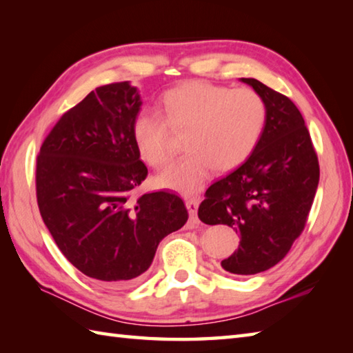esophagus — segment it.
Listing matches in <instances>:
<instances>
[{
    "mask_svg": "<svg viewBox=\"0 0 353 353\" xmlns=\"http://www.w3.org/2000/svg\"><path fill=\"white\" fill-rule=\"evenodd\" d=\"M200 205V199L199 197H190L186 199V208H188V212L191 215V220L194 224H199L200 220L197 219V209Z\"/></svg>",
    "mask_w": 353,
    "mask_h": 353,
    "instance_id": "obj_1",
    "label": "esophagus"
}]
</instances>
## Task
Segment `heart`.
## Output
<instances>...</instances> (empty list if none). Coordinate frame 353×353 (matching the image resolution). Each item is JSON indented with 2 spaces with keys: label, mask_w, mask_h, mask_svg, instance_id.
<instances>
[{
  "label": "heart",
  "mask_w": 353,
  "mask_h": 353,
  "mask_svg": "<svg viewBox=\"0 0 353 353\" xmlns=\"http://www.w3.org/2000/svg\"><path fill=\"white\" fill-rule=\"evenodd\" d=\"M163 119L142 112L133 123V139L142 159L163 168L174 148L171 134L183 133L186 153L157 177L162 188L191 194L199 191L212 168H236L256 150L264 134L268 106L250 88L188 81L171 89L162 100Z\"/></svg>",
  "instance_id": "obj_1"
}]
</instances>
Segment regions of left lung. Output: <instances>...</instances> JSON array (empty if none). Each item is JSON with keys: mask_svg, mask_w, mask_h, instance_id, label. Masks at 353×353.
<instances>
[{"mask_svg": "<svg viewBox=\"0 0 353 353\" xmlns=\"http://www.w3.org/2000/svg\"><path fill=\"white\" fill-rule=\"evenodd\" d=\"M241 80L267 101L265 130L249 159L206 190L199 219L228 224L239 235L238 249L221 261L226 272L256 274L281 262L301 236L320 167L296 104L256 79Z\"/></svg>", "mask_w": 353, "mask_h": 353, "instance_id": "8db88e82", "label": "left lung"}]
</instances>
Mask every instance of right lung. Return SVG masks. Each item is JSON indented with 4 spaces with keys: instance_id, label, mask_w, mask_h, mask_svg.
Returning <instances> with one entry per match:
<instances>
[{
    "instance_id": "right-lung-1",
    "label": "right lung",
    "mask_w": 353,
    "mask_h": 353,
    "mask_svg": "<svg viewBox=\"0 0 353 353\" xmlns=\"http://www.w3.org/2000/svg\"><path fill=\"white\" fill-rule=\"evenodd\" d=\"M137 88H97L66 110L36 159V199L45 226L71 264L104 287L138 282L157 245L188 220L171 191L137 194L148 170L133 123Z\"/></svg>"
}]
</instances>
